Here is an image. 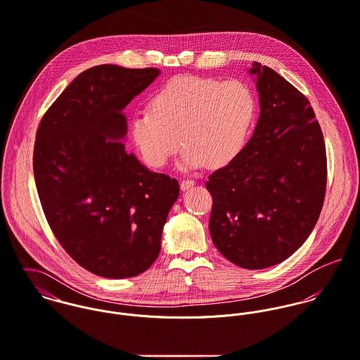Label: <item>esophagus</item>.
Returning <instances> with one entry per match:
<instances>
[{
    "mask_svg": "<svg viewBox=\"0 0 360 360\" xmlns=\"http://www.w3.org/2000/svg\"><path fill=\"white\" fill-rule=\"evenodd\" d=\"M195 184H196V182H195L193 179H189V178H188V179H182V181H181V189H182V191H188V189H191L192 186H195Z\"/></svg>",
    "mask_w": 360,
    "mask_h": 360,
    "instance_id": "esophagus-1",
    "label": "esophagus"
}]
</instances>
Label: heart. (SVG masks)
<instances>
[{"instance_id": "1", "label": "heart", "mask_w": 360, "mask_h": 360, "mask_svg": "<svg viewBox=\"0 0 360 360\" xmlns=\"http://www.w3.org/2000/svg\"><path fill=\"white\" fill-rule=\"evenodd\" d=\"M148 107L132 115L131 138L153 168L164 167L182 142V168L226 165L245 148L257 118V97L239 79L176 76L151 94Z\"/></svg>"}]
</instances>
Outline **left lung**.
<instances>
[{
  "instance_id": "obj_1",
  "label": "left lung",
  "mask_w": 360,
  "mask_h": 360,
  "mask_svg": "<svg viewBox=\"0 0 360 360\" xmlns=\"http://www.w3.org/2000/svg\"><path fill=\"white\" fill-rule=\"evenodd\" d=\"M260 117L252 139L206 188L210 235L231 263L260 270L295 253L323 209L327 155L309 100L281 75L253 63Z\"/></svg>"
}]
</instances>
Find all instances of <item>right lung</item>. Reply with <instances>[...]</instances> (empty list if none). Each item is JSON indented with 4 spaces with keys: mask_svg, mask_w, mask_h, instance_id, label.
<instances>
[{
    "mask_svg": "<svg viewBox=\"0 0 360 360\" xmlns=\"http://www.w3.org/2000/svg\"><path fill=\"white\" fill-rule=\"evenodd\" d=\"M157 68L98 65L77 75L40 121L33 172L51 231L73 260L105 278L142 274L157 259L178 181L148 171L120 142L122 110Z\"/></svg>",
    "mask_w": 360,
    "mask_h": 360,
    "instance_id": "add662e5",
    "label": "right lung"
}]
</instances>
